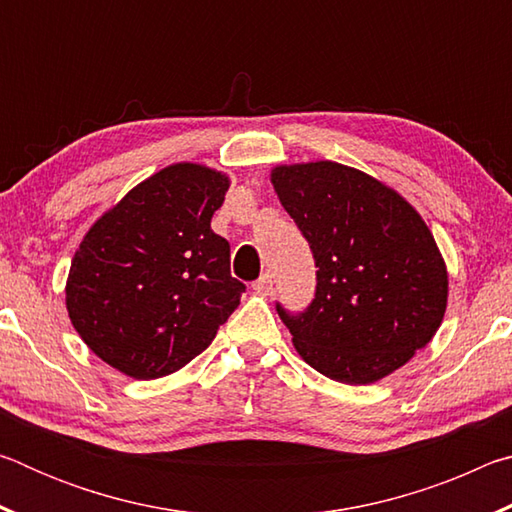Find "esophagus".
<instances>
[{"label":"esophagus","mask_w":512,"mask_h":512,"mask_svg":"<svg viewBox=\"0 0 512 512\" xmlns=\"http://www.w3.org/2000/svg\"><path fill=\"white\" fill-rule=\"evenodd\" d=\"M253 291L259 293V296H271L273 293V277L271 273H264L259 280L253 282Z\"/></svg>","instance_id":"1"}]
</instances>
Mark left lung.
<instances>
[{
  "mask_svg": "<svg viewBox=\"0 0 512 512\" xmlns=\"http://www.w3.org/2000/svg\"><path fill=\"white\" fill-rule=\"evenodd\" d=\"M271 183L318 268L305 311L275 305L300 357L350 386L402 368L447 307V268L427 223L391 187L339 162L275 167Z\"/></svg>",
  "mask_w": 512,
  "mask_h": 512,
  "instance_id": "obj_1",
  "label": "left lung"
}]
</instances>
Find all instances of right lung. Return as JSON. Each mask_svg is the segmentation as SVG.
Listing matches in <instances>:
<instances>
[{
    "instance_id": "right-lung-1",
    "label": "right lung",
    "mask_w": 512,
    "mask_h": 512,
    "mask_svg": "<svg viewBox=\"0 0 512 512\" xmlns=\"http://www.w3.org/2000/svg\"><path fill=\"white\" fill-rule=\"evenodd\" d=\"M230 180L180 162L92 225L72 259L67 311L88 348L133 379L171 375L239 307L230 244L210 228Z\"/></svg>"
}]
</instances>
